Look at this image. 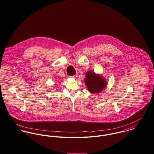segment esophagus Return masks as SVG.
Segmentation results:
<instances>
[{
    "instance_id": "1",
    "label": "esophagus",
    "mask_w": 154,
    "mask_h": 154,
    "mask_svg": "<svg viewBox=\"0 0 154 154\" xmlns=\"http://www.w3.org/2000/svg\"><path fill=\"white\" fill-rule=\"evenodd\" d=\"M71 78H73V79H76V78H77V75H75L72 76H71Z\"/></svg>"
}]
</instances>
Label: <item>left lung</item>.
Listing matches in <instances>:
<instances>
[{
    "label": "left lung",
    "instance_id": "8db88e82",
    "mask_svg": "<svg viewBox=\"0 0 154 154\" xmlns=\"http://www.w3.org/2000/svg\"><path fill=\"white\" fill-rule=\"evenodd\" d=\"M85 84L88 91L93 94H98L105 90L107 86V81L101 75L97 74L92 70L86 73Z\"/></svg>",
    "mask_w": 154,
    "mask_h": 154
}]
</instances>
